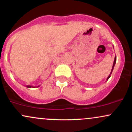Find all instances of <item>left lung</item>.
<instances>
[{
	"label": "left lung",
	"instance_id": "obj_1",
	"mask_svg": "<svg viewBox=\"0 0 132 132\" xmlns=\"http://www.w3.org/2000/svg\"><path fill=\"white\" fill-rule=\"evenodd\" d=\"M116 56L115 57V59H114V61H113V66H112V71H111V72H110V75H111L112 74V71H113V68H114V66H115V64H116ZM110 75L109 76V77L108 78H107V80H108L109 79V78L110 77Z\"/></svg>",
	"mask_w": 132,
	"mask_h": 132
}]
</instances>
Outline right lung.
<instances>
[{
    "label": "right lung",
    "mask_w": 132,
    "mask_h": 132,
    "mask_svg": "<svg viewBox=\"0 0 132 132\" xmlns=\"http://www.w3.org/2000/svg\"><path fill=\"white\" fill-rule=\"evenodd\" d=\"M27 87H31V86H27Z\"/></svg>",
    "instance_id": "right-lung-1"
}]
</instances>
